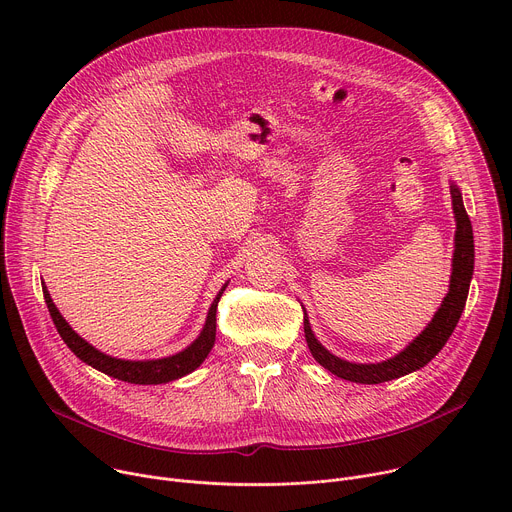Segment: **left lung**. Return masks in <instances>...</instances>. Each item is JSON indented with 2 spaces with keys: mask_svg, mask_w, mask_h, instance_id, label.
I'll return each instance as SVG.
<instances>
[{
  "mask_svg": "<svg viewBox=\"0 0 512 512\" xmlns=\"http://www.w3.org/2000/svg\"><path fill=\"white\" fill-rule=\"evenodd\" d=\"M452 192V204H454V214H456V249H454V259H452V277H450V291L448 296L442 302V308L435 312L433 320L427 324V328L397 356L377 362V364H356L342 360L328 352L314 336L310 328V320L304 314V332H306V342L312 352V356L322 364L324 369H328L332 375L352 381V383H362V385H379L385 381L399 379L403 375H409L421 367L444 348L448 338L452 336L464 306L468 298V289H470V279L474 273V235H472V223L468 218V212L462 202V192L456 184L450 186Z\"/></svg>",
  "mask_w": 512,
  "mask_h": 512,
  "instance_id": "left-lung-1",
  "label": "left lung"
}]
</instances>
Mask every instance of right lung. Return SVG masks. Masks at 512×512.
Returning a JSON list of instances; mask_svg holds the SVG:
<instances>
[{
    "label": "right lung",
    "mask_w": 512,
    "mask_h": 512,
    "mask_svg": "<svg viewBox=\"0 0 512 512\" xmlns=\"http://www.w3.org/2000/svg\"><path fill=\"white\" fill-rule=\"evenodd\" d=\"M225 287H227V283L214 298L200 336L182 352H178L174 356L158 358V360H123V358L103 354L101 350L91 346L87 340H83L75 330L68 326V322L56 310L46 285H42V291H44V300H46L50 318H52L60 338L83 362H87L89 367H93L113 379L133 383V385H162V383H170V381H176V379L192 373L208 356L210 348L214 346V338H216V306H218V300H221V296H223Z\"/></svg>",
    "instance_id": "add662e5"
}]
</instances>
